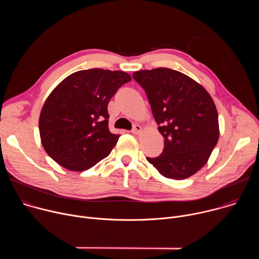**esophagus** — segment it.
<instances>
[{
  "mask_svg": "<svg viewBox=\"0 0 259 259\" xmlns=\"http://www.w3.org/2000/svg\"><path fill=\"white\" fill-rule=\"evenodd\" d=\"M141 130H142V128H141V126L140 125H134L133 126V128H132V130H131V132L133 133V134H139L140 132H141Z\"/></svg>",
  "mask_w": 259,
  "mask_h": 259,
  "instance_id": "esophagus-1",
  "label": "esophagus"
}]
</instances>
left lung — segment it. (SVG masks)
Listing matches in <instances>:
<instances>
[{"label":"left lung","mask_w":259,"mask_h":259,"mask_svg":"<svg viewBox=\"0 0 259 259\" xmlns=\"http://www.w3.org/2000/svg\"><path fill=\"white\" fill-rule=\"evenodd\" d=\"M150 101L163 153L149 161L165 177L186 179L208 161L219 137L218 114L210 94L184 73L166 67L133 72Z\"/></svg>","instance_id":"8db88e82"}]
</instances>
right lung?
<instances>
[{
  "label": "right lung",
  "instance_id": "add662e5",
  "mask_svg": "<svg viewBox=\"0 0 259 259\" xmlns=\"http://www.w3.org/2000/svg\"><path fill=\"white\" fill-rule=\"evenodd\" d=\"M129 81L127 72L102 68L66 77L41 110L39 129L46 153L71 171H85L106 158L120 137L108 130L107 104Z\"/></svg>",
  "mask_w": 259,
  "mask_h": 259
}]
</instances>
